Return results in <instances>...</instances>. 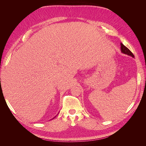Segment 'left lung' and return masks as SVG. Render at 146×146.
<instances>
[{"label":"left lung","instance_id":"obj_1","mask_svg":"<svg viewBox=\"0 0 146 146\" xmlns=\"http://www.w3.org/2000/svg\"><path fill=\"white\" fill-rule=\"evenodd\" d=\"M121 52L122 53H123V54H125L126 55H128L129 56H131L133 57V58H134V55L133 54V53H132L129 48H128L127 47H125L124 45L122 43H121Z\"/></svg>","mask_w":146,"mask_h":146}]
</instances>
